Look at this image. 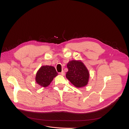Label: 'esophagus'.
I'll return each mask as SVG.
<instances>
[{
    "instance_id": "1",
    "label": "esophagus",
    "mask_w": 129,
    "mask_h": 129,
    "mask_svg": "<svg viewBox=\"0 0 129 129\" xmlns=\"http://www.w3.org/2000/svg\"><path fill=\"white\" fill-rule=\"evenodd\" d=\"M60 74L62 76H64L65 75V72L64 71H62L60 73Z\"/></svg>"
}]
</instances>
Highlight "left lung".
<instances>
[{
    "label": "left lung",
    "mask_w": 129,
    "mask_h": 129,
    "mask_svg": "<svg viewBox=\"0 0 129 129\" xmlns=\"http://www.w3.org/2000/svg\"><path fill=\"white\" fill-rule=\"evenodd\" d=\"M67 67L68 71L66 72V77L73 85L77 88H81L87 85L89 72L82 61H70Z\"/></svg>",
    "instance_id": "1"
}]
</instances>
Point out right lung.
Here are the masks:
<instances>
[{
  "mask_svg": "<svg viewBox=\"0 0 129 129\" xmlns=\"http://www.w3.org/2000/svg\"><path fill=\"white\" fill-rule=\"evenodd\" d=\"M58 76L55 68L51 66H42L36 73V82L43 87L48 86L53 78Z\"/></svg>",
  "mask_w": 129,
  "mask_h": 129,
  "instance_id": "right-lung-1",
  "label": "right lung"
}]
</instances>
